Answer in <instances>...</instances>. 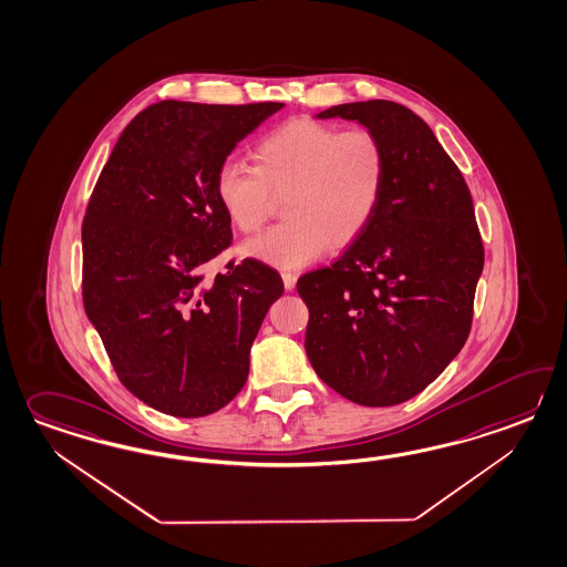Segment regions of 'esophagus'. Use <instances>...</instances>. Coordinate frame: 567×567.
<instances>
[{
    "label": "esophagus",
    "instance_id": "obj_1",
    "mask_svg": "<svg viewBox=\"0 0 567 567\" xmlns=\"http://www.w3.org/2000/svg\"><path fill=\"white\" fill-rule=\"evenodd\" d=\"M282 282H285V289H295V285H297V275H295V272H282Z\"/></svg>",
    "mask_w": 567,
    "mask_h": 567
}]
</instances>
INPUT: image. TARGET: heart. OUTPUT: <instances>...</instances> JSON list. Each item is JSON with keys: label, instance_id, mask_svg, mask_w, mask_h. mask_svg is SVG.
I'll list each match as a JSON object with an SVG mask.
<instances>
[{"label": "heart", "instance_id": "1", "mask_svg": "<svg viewBox=\"0 0 567 567\" xmlns=\"http://www.w3.org/2000/svg\"><path fill=\"white\" fill-rule=\"evenodd\" d=\"M254 161L256 166L221 164L215 195L244 234L265 226L277 199H285L287 221L250 239L244 252L287 270L360 238L389 178V152L372 130L343 132L309 117L270 130L258 140Z\"/></svg>", "mask_w": 567, "mask_h": 567}]
</instances>
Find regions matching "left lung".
Returning <instances> with one entry per match:
<instances>
[{
    "instance_id": "obj_1",
    "label": "left lung",
    "mask_w": 567,
    "mask_h": 567,
    "mask_svg": "<svg viewBox=\"0 0 567 567\" xmlns=\"http://www.w3.org/2000/svg\"><path fill=\"white\" fill-rule=\"evenodd\" d=\"M389 152L374 219L331 266L302 275L305 350L317 377L352 403L413 399L464 348L484 246L466 181L431 127L386 100L333 105Z\"/></svg>"
}]
</instances>
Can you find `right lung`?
<instances>
[{"label": "right lung", "mask_w": 567, "mask_h": 567, "mask_svg": "<svg viewBox=\"0 0 567 567\" xmlns=\"http://www.w3.org/2000/svg\"><path fill=\"white\" fill-rule=\"evenodd\" d=\"M282 105L152 103L122 132L91 193L85 313L120 382L166 415H212L244 389L256 333L285 290L256 258L205 272L231 244L215 173Z\"/></svg>", "instance_id": "1"}]
</instances>
